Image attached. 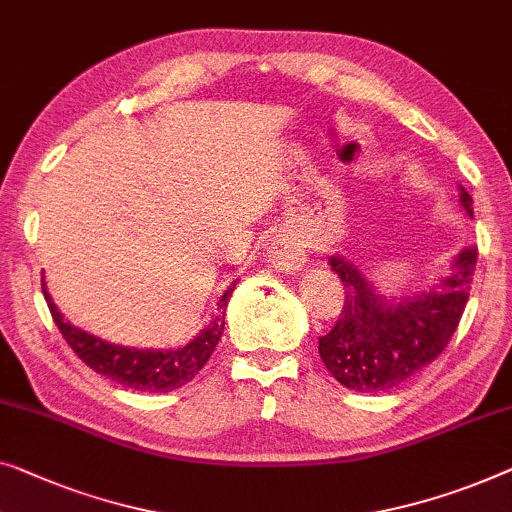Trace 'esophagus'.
<instances>
[{"mask_svg": "<svg viewBox=\"0 0 512 512\" xmlns=\"http://www.w3.org/2000/svg\"><path fill=\"white\" fill-rule=\"evenodd\" d=\"M268 261L274 268L284 272H298L305 265V249L300 247V242L288 235H277L268 244Z\"/></svg>", "mask_w": 512, "mask_h": 512, "instance_id": "34e87169", "label": "esophagus"}]
</instances>
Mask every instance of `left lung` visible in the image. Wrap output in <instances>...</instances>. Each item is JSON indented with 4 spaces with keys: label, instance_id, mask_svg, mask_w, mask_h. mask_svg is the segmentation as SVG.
<instances>
[{
    "label": "left lung",
    "instance_id": "8db88e82",
    "mask_svg": "<svg viewBox=\"0 0 512 512\" xmlns=\"http://www.w3.org/2000/svg\"><path fill=\"white\" fill-rule=\"evenodd\" d=\"M464 210L473 214L462 189ZM478 247H466L453 270L429 293L385 302L353 263L332 256V272L342 279L344 307L328 335L318 337V353L328 372L355 392L395 388L434 362L455 335L469 302Z\"/></svg>",
    "mask_w": 512,
    "mask_h": 512
}]
</instances>
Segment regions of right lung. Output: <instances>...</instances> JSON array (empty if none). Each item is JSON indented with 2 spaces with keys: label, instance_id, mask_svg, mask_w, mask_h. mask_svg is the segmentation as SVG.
<instances>
[{
  "label": "right lung",
  "instance_id": "obj_1",
  "mask_svg": "<svg viewBox=\"0 0 512 512\" xmlns=\"http://www.w3.org/2000/svg\"><path fill=\"white\" fill-rule=\"evenodd\" d=\"M41 288L59 332H62L66 344L73 348V353L87 367L110 381L124 385V388L140 392H170L187 385L205 367V362L210 360V355L221 339V332H224L226 305L231 300L235 284L221 295L217 316L212 318L210 325L194 342L184 348H177V351H138V348L108 344L99 337L87 335V332L73 328L71 323L64 321L62 314L53 305V300H50L43 281Z\"/></svg>",
  "mask_w": 512,
  "mask_h": 512
}]
</instances>
